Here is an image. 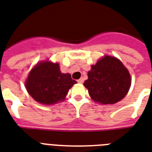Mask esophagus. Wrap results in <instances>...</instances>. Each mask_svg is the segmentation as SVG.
Returning <instances> with one entry per match:
<instances>
[{
	"mask_svg": "<svg viewBox=\"0 0 152 152\" xmlns=\"http://www.w3.org/2000/svg\"><path fill=\"white\" fill-rule=\"evenodd\" d=\"M78 83L79 84H83L84 83V79L80 78V80H78Z\"/></svg>",
	"mask_w": 152,
	"mask_h": 152,
	"instance_id": "34e87169",
	"label": "esophagus"
}]
</instances>
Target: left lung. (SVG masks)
I'll use <instances>...</instances> for the list:
<instances>
[{"mask_svg": "<svg viewBox=\"0 0 152 152\" xmlns=\"http://www.w3.org/2000/svg\"><path fill=\"white\" fill-rule=\"evenodd\" d=\"M84 86L91 99L99 104H114L126 96L132 84L130 72L121 61L104 55L91 65Z\"/></svg>", "mask_w": 152, "mask_h": 152, "instance_id": "8db88e82", "label": "left lung"}]
</instances>
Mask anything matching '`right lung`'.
Returning a JSON list of instances; mask_svg holds the SVG:
<instances>
[{"mask_svg": "<svg viewBox=\"0 0 152 152\" xmlns=\"http://www.w3.org/2000/svg\"><path fill=\"white\" fill-rule=\"evenodd\" d=\"M77 82L69 73H62L60 64L49 60L36 64L25 81L28 93L43 105H54L63 102L70 88Z\"/></svg>", "mask_w": 152, "mask_h": 152, "instance_id": "add662e5", "label": "right lung"}]
</instances>
